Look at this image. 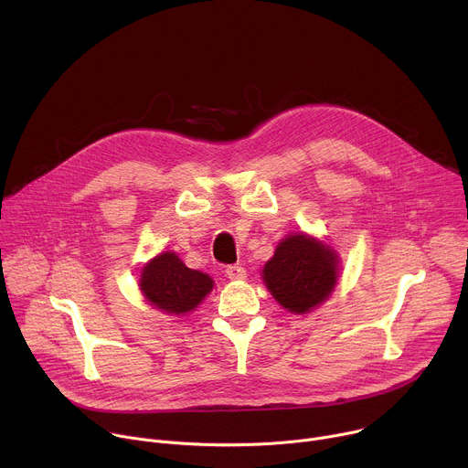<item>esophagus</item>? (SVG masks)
<instances>
[{"label":"esophagus","instance_id":"1","mask_svg":"<svg viewBox=\"0 0 468 468\" xmlns=\"http://www.w3.org/2000/svg\"><path fill=\"white\" fill-rule=\"evenodd\" d=\"M226 276L229 280H244L246 278V271L242 269L240 264H229L226 269Z\"/></svg>","mask_w":468,"mask_h":468}]
</instances>
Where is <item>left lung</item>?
Returning a JSON list of instances; mask_svg holds the SVG:
<instances>
[{"mask_svg": "<svg viewBox=\"0 0 468 468\" xmlns=\"http://www.w3.org/2000/svg\"><path fill=\"white\" fill-rule=\"evenodd\" d=\"M262 280L291 313H307L322 303L337 283V255L305 235H291L264 264Z\"/></svg>", "mask_w": 468, "mask_h": 468, "instance_id": "1", "label": "left lung"}]
</instances>
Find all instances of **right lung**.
Segmentation results:
<instances>
[{"mask_svg": "<svg viewBox=\"0 0 468 468\" xmlns=\"http://www.w3.org/2000/svg\"><path fill=\"white\" fill-rule=\"evenodd\" d=\"M213 289V280L186 266L172 251L152 259L141 274V291L157 309L181 314L192 311Z\"/></svg>", "mask_w": 468, "mask_h": 468, "instance_id": "add662e5", "label": "right lung"}]
</instances>
